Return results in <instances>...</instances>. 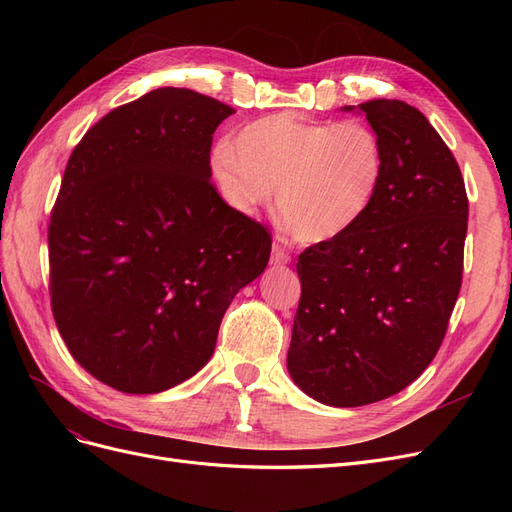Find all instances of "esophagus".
I'll return each instance as SVG.
<instances>
[{"instance_id": "esophagus-1", "label": "esophagus", "mask_w": 512, "mask_h": 512, "mask_svg": "<svg viewBox=\"0 0 512 512\" xmlns=\"http://www.w3.org/2000/svg\"><path fill=\"white\" fill-rule=\"evenodd\" d=\"M290 256L284 250L282 245H273V254H271V265H288Z\"/></svg>"}]
</instances>
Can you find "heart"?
I'll return each mask as SVG.
<instances>
[{
	"mask_svg": "<svg viewBox=\"0 0 512 512\" xmlns=\"http://www.w3.org/2000/svg\"><path fill=\"white\" fill-rule=\"evenodd\" d=\"M386 170L378 134L361 121H309L292 113L260 117L235 143L213 147L209 177L222 203L254 215L277 188V213L303 243H329L359 224Z\"/></svg>",
	"mask_w": 512,
	"mask_h": 512,
	"instance_id": "b5f03b06",
	"label": "heart"
}]
</instances>
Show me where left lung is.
Wrapping results in <instances>:
<instances>
[{
    "label": "left lung",
    "mask_w": 512,
    "mask_h": 512,
    "mask_svg": "<svg viewBox=\"0 0 512 512\" xmlns=\"http://www.w3.org/2000/svg\"><path fill=\"white\" fill-rule=\"evenodd\" d=\"M384 147L382 188L344 237L299 256L288 374L324 406L404 391L436 356L461 288L468 196L427 117L401 100L344 106Z\"/></svg>",
    "instance_id": "1"
}]
</instances>
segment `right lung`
I'll return each instance as SVG.
<instances>
[{"instance_id": "right-lung-1", "label": "right lung", "mask_w": 512, "mask_h": 512, "mask_svg": "<svg viewBox=\"0 0 512 512\" xmlns=\"http://www.w3.org/2000/svg\"><path fill=\"white\" fill-rule=\"evenodd\" d=\"M235 113L160 87L104 115L74 147L49 224L51 307L70 354L121 393L192 378L271 235L213 190V132Z\"/></svg>"}]
</instances>
